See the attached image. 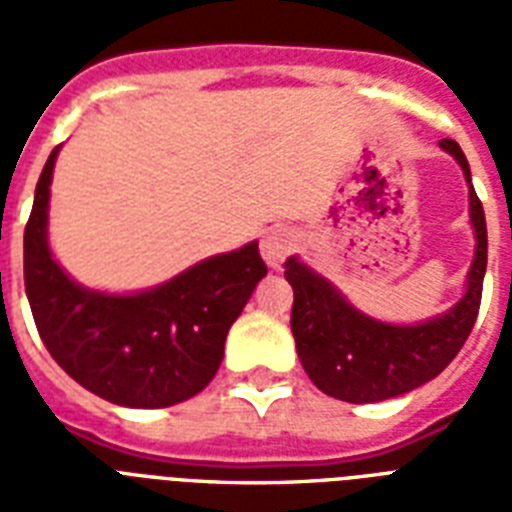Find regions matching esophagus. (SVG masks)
Wrapping results in <instances>:
<instances>
[{
    "label": "esophagus",
    "instance_id": "34e87169",
    "mask_svg": "<svg viewBox=\"0 0 512 512\" xmlns=\"http://www.w3.org/2000/svg\"><path fill=\"white\" fill-rule=\"evenodd\" d=\"M295 241V233L289 228H271V231H265L263 241H260V255L271 268H279L284 257L295 249Z\"/></svg>",
    "mask_w": 512,
    "mask_h": 512
}]
</instances>
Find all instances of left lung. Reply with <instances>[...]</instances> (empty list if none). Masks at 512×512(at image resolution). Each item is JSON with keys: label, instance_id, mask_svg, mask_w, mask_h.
<instances>
[{"label": "left lung", "instance_id": "1", "mask_svg": "<svg viewBox=\"0 0 512 512\" xmlns=\"http://www.w3.org/2000/svg\"><path fill=\"white\" fill-rule=\"evenodd\" d=\"M438 146L454 156L468 183V212L476 255L470 263L465 292L449 311L417 324H390L366 316L348 297L300 257H287L284 279L295 289L292 335L305 374L321 393L348 401L374 404L404 396L444 372L468 340L476 324L486 273V217L473 191L470 164L454 140Z\"/></svg>", "mask_w": 512, "mask_h": 512}]
</instances>
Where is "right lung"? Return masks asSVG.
Returning <instances> with one entry per match:
<instances>
[{
  "mask_svg": "<svg viewBox=\"0 0 512 512\" xmlns=\"http://www.w3.org/2000/svg\"><path fill=\"white\" fill-rule=\"evenodd\" d=\"M55 148L23 233V279L44 348L82 388L130 409H162L207 388L228 329L263 279L257 241L199 260L140 292H103L68 276L47 239Z\"/></svg>",
  "mask_w": 512,
  "mask_h": 512,
  "instance_id": "add662e5",
  "label": "right lung"
}]
</instances>
